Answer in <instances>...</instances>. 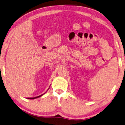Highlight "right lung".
Wrapping results in <instances>:
<instances>
[{"label": "right lung", "mask_w": 125, "mask_h": 125, "mask_svg": "<svg viewBox=\"0 0 125 125\" xmlns=\"http://www.w3.org/2000/svg\"><path fill=\"white\" fill-rule=\"evenodd\" d=\"M48 89H49V88H48ZM45 93H46V92H45ZM44 94H45V93H44ZM44 94H41V95H40V96H39L35 97H32V98H28V99H32V100H33V99H35V98H37L40 97H41L42 96H43V95Z\"/></svg>", "instance_id": "right-lung-1"}]
</instances>
